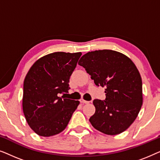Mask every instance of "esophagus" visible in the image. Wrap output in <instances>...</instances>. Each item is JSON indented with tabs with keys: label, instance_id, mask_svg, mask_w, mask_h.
<instances>
[{
	"label": "esophagus",
	"instance_id": "esophagus-1",
	"mask_svg": "<svg viewBox=\"0 0 160 160\" xmlns=\"http://www.w3.org/2000/svg\"><path fill=\"white\" fill-rule=\"evenodd\" d=\"M80 102H81V103H82V104H87V103H89V101H87V100H85L84 99H81Z\"/></svg>",
	"mask_w": 160,
	"mask_h": 160
}]
</instances>
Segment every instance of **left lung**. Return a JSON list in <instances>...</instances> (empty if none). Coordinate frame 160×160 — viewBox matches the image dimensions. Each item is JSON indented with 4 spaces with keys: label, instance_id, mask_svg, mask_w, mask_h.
<instances>
[{
    "label": "left lung",
    "instance_id": "1",
    "mask_svg": "<svg viewBox=\"0 0 160 160\" xmlns=\"http://www.w3.org/2000/svg\"><path fill=\"white\" fill-rule=\"evenodd\" d=\"M98 87H105L106 99H95V113L89 122L104 134L126 130L136 119L143 104L142 80L130 58L120 52L103 49L88 52L78 61Z\"/></svg>",
    "mask_w": 160,
    "mask_h": 160
}]
</instances>
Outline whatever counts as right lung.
Returning <instances> with one entry per match:
<instances>
[{
    "mask_svg": "<svg viewBox=\"0 0 160 160\" xmlns=\"http://www.w3.org/2000/svg\"><path fill=\"white\" fill-rule=\"evenodd\" d=\"M82 53L54 52L38 59L24 81L22 109L30 128L40 136L57 135L66 128L78 100L59 97L68 92L69 79Z\"/></svg>",
    "mask_w": 160,
    "mask_h": 160,
    "instance_id": "obj_1",
    "label": "right lung"
}]
</instances>
